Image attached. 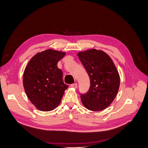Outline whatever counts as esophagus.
<instances>
[{
  "instance_id": "1",
  "label": "esophagus",
  "mask_w": 148,
  "mask_h": 148,
  "mask_svg": "<svg viewBox=\"0 0 148 148\" xmlns=\"http://www.w3.org/2000/svg\"><path fill=\"white\" fill-rule=\"evenodd\" d=\"M71 87H72V88H76L77 87V83H74V84H71Z\"/></svg>"
}]
</instances>
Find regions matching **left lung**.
<instances>
[{
    "instance_id": "1",
    "label": "left lung",
    "mask_w": 148,
    "mask_h": 148,
    "mask_svg": "<svg viewBox=\"0 0 148 148\" xmlns=\"http://www.w3.org/2000/svg\"><path fill=\"white\" fill-rule=\"evenodd\" d=\"M77 56L90 82L89 90L81 95L82 103L90 111H102L111 104L119 89L120 78L116 67L101 50L88 49L78 52Z\"/></svg>"
}]
</instances>
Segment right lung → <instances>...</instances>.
Masks as SVG:
<instances>
[{"label": "right lung", "mask_w": 148, "mask_h": 148, "mask_svg": "<svg viewBox=\"0 0 148 148\" xmlns=\"http://www.w3.org/2000/svg\"><path fill=\"white\" fill-rule=\"evenodd\" d=\"M66 52L48 49L38 52L29 61L23 73V87L26 96L42 111L55 109L69 86L63 81V72L58 62Z\"/></svg>", "instance_id": "right-lung-1"}]
</instances>
